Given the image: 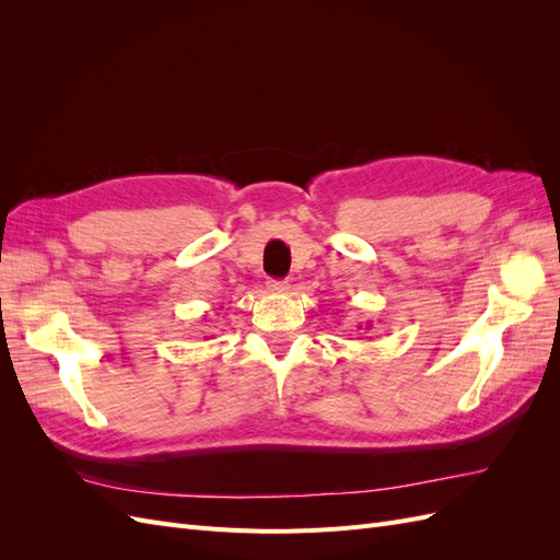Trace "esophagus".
<instances>
[{
    "label": "esophagus",
    "instance_id": "1",
    "mask_svg": "<svg viewBox=\"0 0 560 560\" xmlns=\"http://www.w3.org/2000/svg\"><path fill=\"white\" fill-rule=\"evenodd\" d=\"M268 290L273 294H284L290 290V284H287V280H268Z\"/></svg>",
    "mask_w": 560,
    "mask_h": 560
}]
</instances>
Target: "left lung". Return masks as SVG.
<instances>
[{"label":"left lung","mask_w":560,"mask_h":560,"mask_svg":"<svg viewBox=\"0 0 560 560\" xmlns=\"http://www.w3.org/2000/svg\"><path fill=\"white\" fill-rule=\"evenodd\" d=\"M366 329H369V325H366Z\"/></svg>","instance_id":"left-lung-1"}]
</instances>
